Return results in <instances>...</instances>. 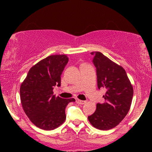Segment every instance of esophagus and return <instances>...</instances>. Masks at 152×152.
Segmentation results:
<instances>
[{
	"label": "esophagus",
	"instance_id": "obj_1",
	"mask_svg": "<svg viewBox=\"0 0 152 152\" xmlns=\"http://www.w3.org/2000/svg\"><path fill=\"white\" fill-rule=\"evenodd\" d=\"M76 103L79 104H84L86 103L85 101H82L79 100V99H76Z\"/></svg>",
	"mask_w": 152,
	"mask_h": 152
}]
</instances>
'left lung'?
<instances>
[{"label":"left lung","mask_w":152,"mask_h":152,"mask_svg":"<svg viewBox=\"0 0 152 152\" xmlns=\"http://www.w3.org/2000/svg\"><path fill=\"white\" fill-rule=\"evenodd\" d=\"M96 67L99 89L105 88L104 102L97 104L96 110L88 116L95 128L109 130L118 125L131 107L133 87L125 70L101 52H92Z\"/></svg>","instance_id":"1"}]
</instances>
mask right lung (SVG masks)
Listing matches in <instances>:
<instances>
[{
    "instance_id": "1",
    "label": "right lung",
    "mask_w": 152,
    "mask_h": 152,
    "mask_svg": "<svg viewBox=\"0 0 152 152\" xmlns=\"http://www.w3.org/2000/svg\"><path fill=\"white\" fill-rule=\"evenodd\" d=\"M68 62L66 55H51L31 67L20 89L24 112L36 126L53 130L65 122V107L74 99L53 95V87L61 85V75Z\"/></svg>"
}]
</instances>
